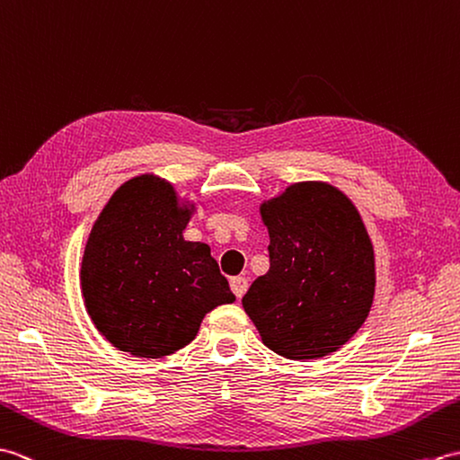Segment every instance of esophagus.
Listing matches in <instances>:
<instances>
[{
	"label": "esophagus",
	"instance_id": "1",
	"mask_svg": "<svg viewBox=\"0 0 460 460\" xmlns=\"http://www.w3.org/2000/svg\"><path fill=\"white\" fill-rule=\"evenodd\" d=\"M230 289L238 299H242L243 293H246V289H248V279L246 278H232L230 279Z\"/></svg>",
	"mask_w": 460,
	"mask_h": 460
}]
</instances>
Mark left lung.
Here are the masks:
<instances>
[{
    "label": "left lung",
    "mask_w": 460,
    "mask_h": 460,
    "mask_svg": "<svg viewBox=\"0 0 460 460\" xmlns=\"http://www.w3.org/2000/svg\"><path fill=\"white\" fill-rule=\"evenodd\" d=\"M270 271L242 305L263 344L291 360H316L352 339L370 313L374 246L342 190L305 181L261 202Z\"/></svg>",
    "instance_id": "left-lung-1"
}]
</instances>
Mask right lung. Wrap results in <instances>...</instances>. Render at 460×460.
<instances>
[{"mask_svg":"<svg viewBox=\"0 0 460 460\" xmlns=\"http://www.w3.org/2000/svg\"><path fill=\"white\" fill-rule=\"evenodd\" d=\"M192 212L171 182L139 175L92 226L80 285L92 323L118 350L163 358L195 339L204 314L236 301L207 243L182 238Z\"/></svg>","mask_w":460,"mask_h":460,"instance_id":"add662e5","label":"right lung"}]
</instances>
